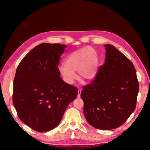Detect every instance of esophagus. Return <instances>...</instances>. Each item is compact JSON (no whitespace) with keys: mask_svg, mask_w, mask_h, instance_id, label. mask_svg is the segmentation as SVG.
Instances as JSON below:
<instances>
[{"mask_svg":"<svg viewBox=\"0 0 150 150\" xmlns=\"http://www.w3.org/2000/svg\"><path fill=\"white\" fill-rule=\"evenodd\" d=\"M81 90H79V91H78V95H77V97L78 98H80L81 97Z\"/></svg>","mask_w":150,"mask_h":150,"instance_id":"34e87169","label":"esophagus"}]
</instances>
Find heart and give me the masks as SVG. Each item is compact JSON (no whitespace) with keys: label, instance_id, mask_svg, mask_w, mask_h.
I'll return each instance as SVG.
<instances>
[{"label":"heart","instance_id":"heart-1","mask_svg":"<svg viewBox=\"0 0 150 150\" xmlns=\"http://www.w3.org/2000/svg\"><path fill=\"white\" fill-rule=\"evenodd\" d=\"M99 68V59L97 53L91 47H82L69 53L64 64L59 67V72L66 83L71 84L76 79L78 72L79 78L82 82L93 81L97 75Z\"/></svg>","mask_w":150,"mask_h":150}]
</instances>
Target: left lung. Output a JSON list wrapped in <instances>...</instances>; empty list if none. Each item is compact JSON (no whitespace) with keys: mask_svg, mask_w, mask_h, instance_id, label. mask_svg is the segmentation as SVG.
<instances>
[{"mask_svg":"<svg viewBox=\"0 0 150 150\" xmlns=\"http://www.w3.org/2000/svg\"><path fill=\"white\" fill-rule=\"evenodd\" d=\"M106 58L96 77L82 88L84 114L95 128L113 129L126 122L134 111L139 81L134 65L110 44L104 45Z\"/></svg>","mask_w":150,"mask_h":150,"instance_id":"obj_1","label":"left lung"}]
</instances>
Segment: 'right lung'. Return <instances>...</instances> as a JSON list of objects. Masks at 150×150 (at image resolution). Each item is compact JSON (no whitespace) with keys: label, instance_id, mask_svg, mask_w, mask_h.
Masks as SVG:
<instances>
[{"label":"right lung","instance_id":"right-lung-1","mask_svg":"<svg viewBox=\"0 0 150 150\" xmlns=\"http://www.w3.org/2000/svg\"><path fill=\"white\" fill-rule=\"evenodd\" d=\"M64 44L42 43L19 63L13 81V103L21 121L31 129L45 132L61 120L78 88L60 77V58Z\"/></svg>","mask_w":150,"mask_h":150}]
</instances>
